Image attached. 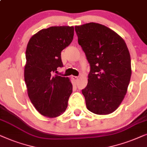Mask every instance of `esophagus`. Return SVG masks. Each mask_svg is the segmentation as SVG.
I'll list each match as a JSON object with an SVG mask.
<instances>
[{
  "label": "esophagus",
  "mask_w": 147,
  "mask_h": 147,
  "mask_svg": "<svg viewBox=\"0 0 147 147\" xmlns=\"http://www.w3.org/2000/svg\"><path fill=\"white\" fill-rule=\"evenodd\" d=\"M72 79H73L74 81H78V80H79V77H76V76H72Z\"/></svg>",
  "instance_id": "34e87169"
}]
</instances>
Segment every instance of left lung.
<instances>
[{
    "label": "left lung",
    "instance_id": "1",
    "mask_svg": "<svg viewBox=\"0 0 147 147\" xmlns=\"http://www.w3.org/2000/svg\"><path fill=\"white\" fill-rule=\"evenodd\" d=\"M78 43L90 65L87 87L82 90L90 111L106 115L119 107L131 77V60L124 40L105 25L75 26Z\"/></svg>",
    "mask_w": 147,
    "mask_h": 147
}]
</instances>
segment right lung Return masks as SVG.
Segmentation results:
<instances>
[{
  "label": "right lung",
  "instance_id": "right-lung-1",
  "mask_svg": "<svg viewBox=\"0 0 147 147\" xmlns=\"http://www.w3.org/2000/svg\"><path fill=\"white\" fill-rule=\"evenodd\" d=\"M73 36V27H50L34 35L27 44L24 77L28 96L37 110L48 118L65 111L72 92L69 79L54 73L63 66L61 52Z\"/></svg>",
  "mask_w": 147,
  "mask_h": 147
}]
</instances>
